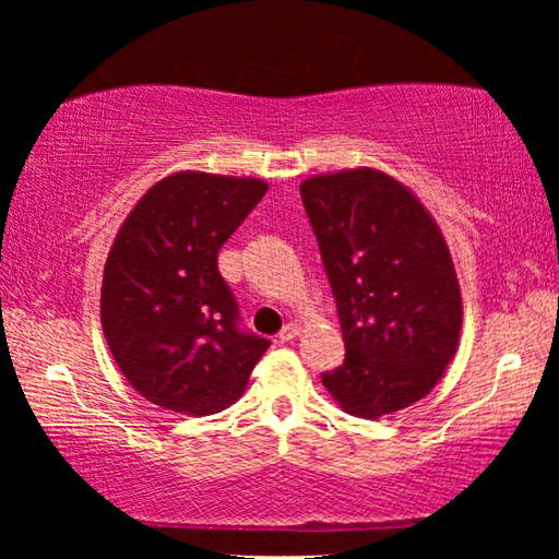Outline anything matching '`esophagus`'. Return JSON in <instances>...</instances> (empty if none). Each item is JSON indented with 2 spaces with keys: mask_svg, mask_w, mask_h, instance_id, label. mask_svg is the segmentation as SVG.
Masks as SVG:
<instances>
[{
  "mask_svg": "<svg viewBox=\"0 0 559 559\" xmlns=\"http://www.w3.org/2000/svg\"><path fill=\"white\" fill-rule=\"evenodd\" d=\"M298 335H300V325L288 323V325H283V330L278 333V340H281V343H290V340L298 337Z\"/></svg>",
  "mask_w": 559,
  "mask_h": 559,
  "instance_id": "1",
  "label": "esophagus"
}]
</instances>
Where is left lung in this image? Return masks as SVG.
Instances as JSON below:
<instances>
[{
    "instance_id": "obj_1",
    "label": "left lung",
    "mask_w": 559,
    "mask_h": 559,
    "mask_svg": "<svg viewBox=\"0 0 559 559\" xmlns=\"http://www.w3.org/2000/svg\"><path fill=\"white\" fill-rule=\"evenodd\" d=\"M300 197L345 340L325 390L359 419L406 409L459 349L463 300L449 243L419 197L382 169L310 175Z\"/></svg>"
}]
</instances>
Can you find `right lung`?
I'll list each match as a JSON object with an SVG mask.
<instances>
[{"mask_svg":"<svg viewBox=\"0 0 559 559\" xmlns=\"http://www.w3.org/2000/svg\"><path fill=\"white\" fill-rule=\"evenodd\" d=\"M259 177L182 169L132 206L103 269L100 323L132 390L175 414L206 416L243 394L269 340L236 328L222 243L266 194Z\"/></svg>","mask_w":559,"mask_h":559,"instance_id":"add662e5","label":"right lung"}]
</instances>
